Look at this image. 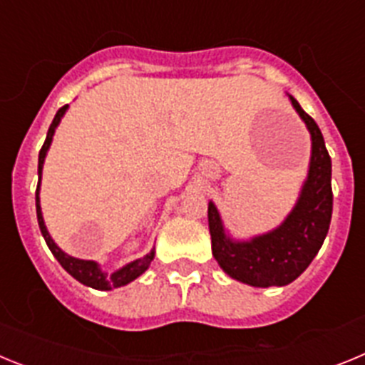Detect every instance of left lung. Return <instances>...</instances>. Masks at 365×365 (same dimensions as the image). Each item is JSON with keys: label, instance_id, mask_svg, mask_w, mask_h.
Returning a JSON list of instances; mask_svg holds the SVG:
<instances>
[{"label": "left lung", "instance_id": "obj_1", "mask_svg": "<svg viewBox=\"0 0 365 365\" xmlns=\"http://www.w3.org/2000/svg\"><path fill=\"white\" fill-rule=\"evenodd\" d=\"M289 100L311 135V160L298 201L282 225L250 240H234L222 225L217 206L208 202L212 254L219 267L230 278L263 289L289 285L311 265L324 245L333 214L331 157L324 135L298 100L291 95Z\"/></svg>", "mask_w": 365, "mask_h": 365}]
</instances>
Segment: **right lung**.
Returning <instances> with one entry per match:
<instances>
[{"label":"right lung","instance_id":"1","mask_svg":"<svg viewBox=\"0 0 365 365\" xmlns=\"http://www.w3.org/2000/svg\"><path fill=\"white\" fill-rule=\"evenodd\" d=\"M67 108L69 106H63V108L58 109L56 117H54L53 124H51L49 131H47V138H45L43 146L40 150V157H38V188H36V215H38V225H40L41 235H43L45 243L49 247V250L53 252V256L56 257L58 263L67 270V272L73 276L74 279H78L82 285L91 287V289H96V291H111V289H117V287H124L128 283H131L133 279H137L138 276H143L148 270V267L151 265V261L155 257V248H151L150 252L144 257H138V259L131 261L128 265L120 267L118 270H115L113 274L104 272L100 269V265L96 261L91 259H78V257H73L69 254H66L62 248L54 243V240L51 237L49 230L45 227L43 215H41V206H40V185H41V170H43L45 157H47V151H49L51 143H53L54 131H56L58 124L62 120V117L66 115Z\"/></svg>","mask_w":365,"mask_h":365}]
</instances>
